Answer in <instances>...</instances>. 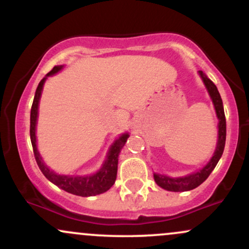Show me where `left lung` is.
I'll return each mask as SVG.
<instances>
[{
	"label": "left lung",
	"instance_id": "obj_1",
	"mask_svg": "<svg viewBox=\"0 0 249 249\" xmlns=\"http://www.w3.org/2000/svg\"><path fill=\"white\" fill-rule=\"evenodd\" d=\"M199 75L202 78L205 87H206L208 93H210L211 98L214 104V108H215L216 117L219 119V138H218V144H216L215 152H214L213 157L211 158V160L207 162L206 166H204L201 170L198 172L188 174L185 177H179V178H171L167 176H161V174L154 173V181L157 182L158 186H160L164 190L171 191V192H185V191H191L193 188L198 187L199 185H201L208 178L211 172L214 170V167L218 164L219 159L221 158L222 152H224L225 148V142H226V118H225V112H224V105H222V99L220 97V93L216 89L215 84L211 81L208 77L205 75L202 71H199Z\"/></svg>",
	"mask_w": 249,
	"mask_h": 249
}]
</instances>
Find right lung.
<instances>
[{
	"mask_svg": "<svg viewBox=\"0 0 249 249\" xmlns=\"http://www.w3.org/2000/svg\"><path fill=\"white\" fill-rule=\"evenodd\" d=\"M63 68V65H57L53 67V69L47 73V76L39 82L38 87L36 89L35 97H34L33 107H31L30 112V139L31 145L34 148V156H35L36 162L38 165L39 170L44 174V177L48 180H50L53 184L58 186L65 192H69L71 194L79 196H92L107 192L110 190L111 186L115 184L117 178V168H118V157L121 153V150L126 142L128 138V133H124L119 137L117 141L111 145L110 150L107 156V160L104 161L103 166L98 172H96L92 176L79 177V176H61L51 171L47 165L42 160L38 151L36 146V123H37V115H38V103L41 98L43 85H44L47 77L55 75Z\"/></svg>",
	"mask_w": 249,
	"mask_h": 249,
	"instance_id": "right-lung-1",
	"label": "right lung"
}]
</instances>
